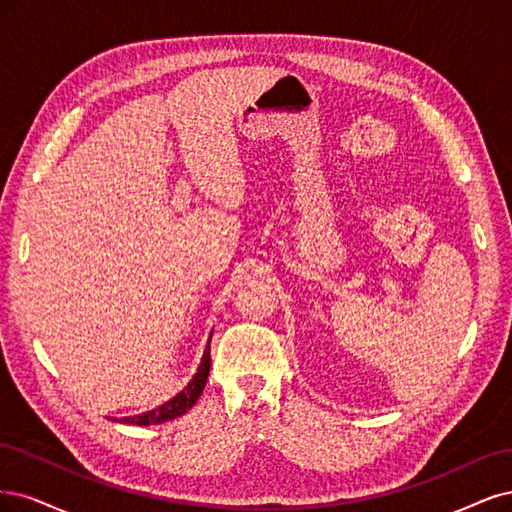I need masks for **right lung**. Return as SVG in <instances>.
Instances as JSON below:
<instances>
[{
	"mask_svg": "<svg viewBox=\"0 0 512 512\" xmlns=\"http://www.w3.org/2000/svg\"><path fill=\"white\" fill-rule=\"evenodd\" d=\"M212 338V334H210ZM208 374H210V340L206 344L204 349V357H202V364L200 368H197L195 376L189 381V385L180 391L178 395H174L172 400L163 402L161 406L148 410V412H142V415H136V417H125L123 423H129V425H159V423H166V421H172L180 415H185V412L200 400V395L206 387V381H208Z\"/></svg>",
	"mask_w": 512,
	"mask_h": 512,
	"instance_id": "1",
	"label": "right lung"
}]
</instances>
